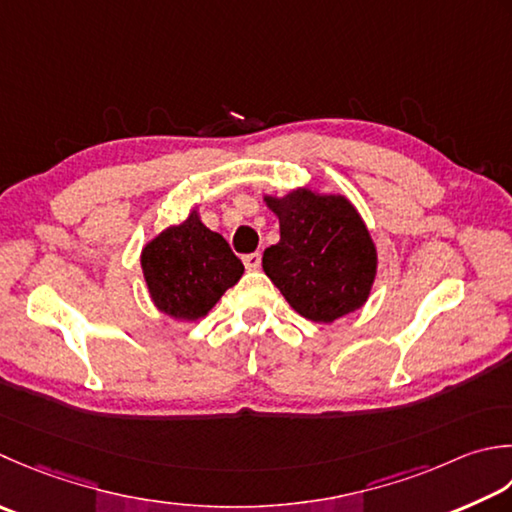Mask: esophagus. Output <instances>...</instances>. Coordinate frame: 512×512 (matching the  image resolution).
Masks as SVG:
<instances>
[{
	"instance_id": "34e87169",
	"label": "esophagus",
	"mask_w": 512,
	"mask_h": 512,
	"mask_svg": "<svg viewBox=\"0 0 512 512\" xmlns=\"http://www.w3.org/2000/svg\"><path fill=\"white\" fill-rule=\"evenodd\" d=\"M244 264L248 270H257L259 266H262V255L259 253H250L244 257Z\"/></svg>"
}]
</instances>
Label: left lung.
Returning a JSON list of instances; mask_svg holds the SVG:
<instances>
[{
  "label": "left lung",
  "mask_w": 512,
  "mask_h": 512,
  "mask_svg": "<svg viewBox=\"0 0 512 512\" xmlns=\"http://www.w3.org/2000/svg\"><path fill=\"white\" fill-rule=\"evenodd\" d=\"M279 219V242L264 250V273L299 315L333 324L362 308L377 275V248L344 195L310 188L264 197Z\"/></svg>",
  "instance_id": "left-lung-1"
}]
</instances>
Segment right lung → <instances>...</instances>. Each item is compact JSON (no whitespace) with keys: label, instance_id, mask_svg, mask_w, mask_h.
<instances>
[{"label":"right lung","instance_id":"right-lung-1","mask_svg":"<svg viewBox=\"0 0 512 512\" xmlns=\"http://www.w3.org/2000/svg\"><path fill=\"white\" fill-rule=\"evenodd\" d=\"M150 299L164 315L195 322L244 275V264L226 239L202 224L197 210L162 230L142 250Z\"/></svg>","mask_w":512,"mask_h":512}]
</instances>
